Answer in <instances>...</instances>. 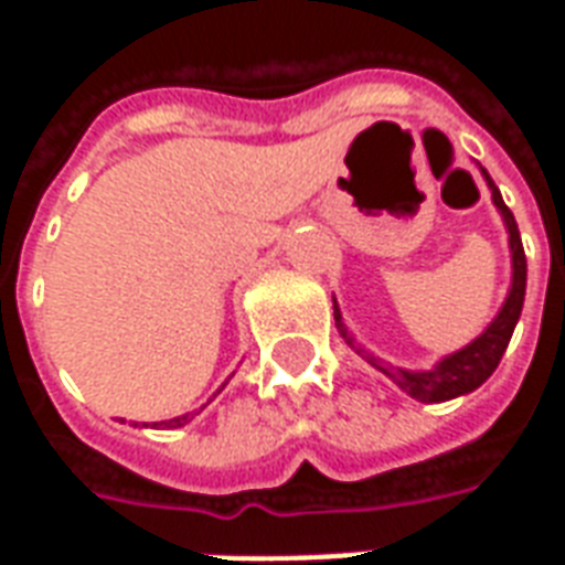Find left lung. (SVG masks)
Returning <instances> with one entry per match:
<instances>
[{
    "mask_svg": "<svg viewBox=\"0 0 565 565\" xmlns=\"http://www.w3.org/2000/svg\"><path fill=\"white\" fill-rule=\"evenodd\" d=\"M484 172V169H481ZM487 186L493 193V202L497 209L502 211L505 217V226H509V245H511V290L505 306L497 315V320L487 327L472 344H466L457 354L445 356L436 369L429 372H405V369H393L387 363H381L379 356H372L363 348H356V354H363L369 366H375L379 372H384L393 384H399L412 399L417 403H445V399H454V396H462V393H472L475 387H481L493 372H497L499 360L505 354V348L511 342V332L518 327V318H521L523 308V294H526V254H523L521 233H518V223H514V214L509 211V205L499 196L497 184L490 181V174L484 172ZM335 327L342 332L348 344H354V339L348 335V327L342 323V315H339V306H335Z\"/></svg>",
    "mask_w": 565,
    "mask_h": 565,
    "instance_id": "8db88e82",
    "label": "left lung"
}]
</instances>
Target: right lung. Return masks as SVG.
Here are the masks:
<instances>
[{"mask_svg": "<svg viewBox=\"0 0 565 565\" xmlns=\"http://www.w3.org/2000/svg\"><path fill=\"white\" fill-rule=\"evenodd\" d=\"M186 424V417H174V420H166V426H181Z\"/></svg>", "mask_w": 565, "mask_h": 565, "instance_id": "obj_1", "label": "right lung"}]
</instances>
